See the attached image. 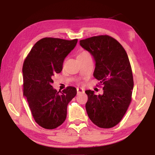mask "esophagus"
<instances>
[{
    "label": "esophagus",
    "mask_w": 155,
    "mask_h": 155,
    "mask_svg": "<svg viewBox=\"0 0 155 155\" xmlns=\"http://www.w3.org/2000/svg\"><path fill=\"white\" fill-rule=\"evenodd\" d=\"M77 94H81V93H84V90H83L82 88L77 87Z\"/></svg>",
    "instance_id": "1"
}]
</instances>
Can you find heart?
I'll return each instance as SVG.
<instances>
[{"label": "heart", "mask_w": 155, "mask_h": 155, "mask_svg": "<svg viewBox=\"0 0 155 155\" xmlns=\"http://www.w3.org/2000/svg\"><path fill=\"white\" fill-rule=\"evenodd\" d=\"M87 54H89L87 52L85 51H83V52H81L79 54L77 55V57H81V56H84V55H87Z\"/></svg>", "instance_id": "b5f03b06"}]
</instances>
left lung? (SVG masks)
I'll return each instance as SVG.
<instances>
[{
  "instance_id": "left-lung-1",
  "label": "left lung",
  "mask_w": 155,
  "mask_h": 155,
  "mask_svg": "<svg viewBox=\"0 0 155 155\" xmlns=\"http://www.w3.org/2000/svg\"><path fill=\"white\" fill-rule=\"evenodd\" d=\"M80 45L95 59L94 77L103 90V95L85 91L87 115L97 127L112 128L121 121L132 100L134 82L127 53L118 41L107 35L82 40Z\"/></svg>"
}]
</instances>
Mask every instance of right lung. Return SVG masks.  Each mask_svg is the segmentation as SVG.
Returning <instances> with one entry per match:
<instances>
[{
	"label": "right lung",
	"mask_w": 155,
	"mask_h": 155,
	"mask_svg": "<svg viewBox=\"0 0 155 155\" xmlns=\"http://www.w3.org/2000/svg\"><path fill=\"white\" fill-rule=\"evenodd\" d=\"M77 41L41 39L33 46L23 64V94L35 121L46 129H54L64 123L68 104L77 95V89L72 86L61 92L54 90L51 85L52 76L61 72L64 59Z\"/></svg>",
	"instance_id": "1"
}]
</instances>
